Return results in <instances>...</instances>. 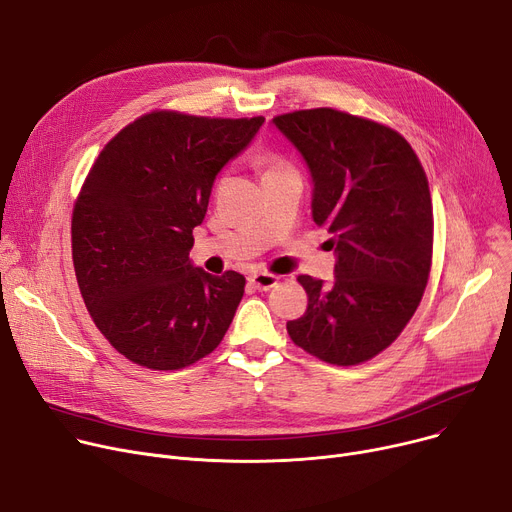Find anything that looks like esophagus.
Instances as JSON below:
<instances>
[{
    "mask_svg": "<svg viewBox=\"0 0 512 512\" xmlns=\"http://www.w3.org/2000/svg\"><path fill=\"white\" fill-rule=\"evenodd\" d=\"M248 281H250L256 289L266 291V289H271V287L277 285L279 277H277V275H271V273H254V275L248 277Z\"/></svg>",
    "mask_w": 512,
    "mask_h": 512,
    "instance_id": "1",
    "label": "esophagus"
}]
</instances>
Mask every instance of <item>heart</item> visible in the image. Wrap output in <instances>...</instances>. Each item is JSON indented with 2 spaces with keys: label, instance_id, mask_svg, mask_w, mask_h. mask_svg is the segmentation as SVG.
Listing matches in <instances>:
<instances>
[{
  "label": "heart",
  "instance_id": "obj_1",
  "mask_svg": "<svg viewBox=\"0 0 512 512\" xmlns=\"http://www.w3.org/2000/svg\"><path fill=\"white\" fill-rule=\"evenodd\" d=\"M266 166H269V170H266V175H277V173H291V168L285 160L281 158H269L266 160Z\"/></svg>",
  "mask_w": 512,
  "mask_h": 512
}]
</instances>
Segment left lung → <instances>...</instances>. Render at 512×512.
<instances>
[{"instance_id":"left-lung-1","label":"left lung","mask_w":512,"mask_h":512,"mask_svg":"<svg viewBox=\"0 0 512 512\" xmlns=\"http://www.w3.org/2000/svg\"><path fill=\"white\" fill-rule=\"evenodd\" d=\"M273 125L308 166L312 218L335 250L331 285L298 277L308 308L287 333L308 354L350 367L392 344L423 298L433 252L425 170L400 133L348 112L298 110Z\"/></svg>"}]
</instances>
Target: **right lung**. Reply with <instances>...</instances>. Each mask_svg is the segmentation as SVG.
Returning a JSON list of instances; mask_svg holds the SVG:
<instances>
[{"label": "right lung", "mask_w": 512, "mask_h": 512, "mask_svg": "<svg viewBox=\"0 0 512 512\" xmlns=\"http://www.w3.org/2000/svg\"><path fill=\"white\" fill-rule=\"evenodd\" d=\"M264 118L152 112L97 156L72 210V262L95 327L141 367L175 371L225 337L246 277L193 266L216 175Z\"/></svg>", "instance_id": "1"}]
</instances>
